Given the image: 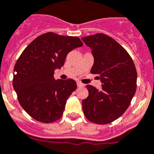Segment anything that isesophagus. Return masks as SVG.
Listing matches in <instances>:
<instances>
[{
  "instance_id": "1",
  "label": "esophagus",
  "mask_w": 154,
  "mask_h": 154,
  "mask_svg": "<svg viewBox=\"0 0 154 154\" xmlns=\"http://www.w3.org/2000/svg\"><path fill=\"white\" fill-rule=\"evenodd\" d=\"M77 86H78L79 88H82V87L84 86V84L81 83L80 82H77Z\"/></svg>"
}]
</instances>
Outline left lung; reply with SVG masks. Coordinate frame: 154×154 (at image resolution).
<instances>
[{
  "label": "left lung",
  "instance_id": "1",
  "mask_svg": "<svg viewBox=\"0 0 154 154\" xmlns=\"http://www.w3.org/2000/svg\"><path fill=\"white\" fill-rule=\"evenodd\" d=\"M91 48L94 64L91 73L98 74L101 88L87 85L88 96L82 102L84 115L93 123L106 125L123 115L137 88V70L128 52L104 33L82 38Z\"/></svg>",
  "mask_w": 154,
  "mask_h": 154
}]
</instances>
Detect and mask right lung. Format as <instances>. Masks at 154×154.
<instances>
[{
  "label": "right lung",
  "mask_w": 154,
  "mask_h": 154,
  "mask_svg": "<svg viewBox=\"0 0 154 154\" xmlns=\"http://www.w3.org/2000/svg\"><path fill=\"white\" fill-rule=\"evenodd\" d=\"M83 45L79 38L49 32L29 43L14 69L13 86L24 111L33 119L52 123L62 117L66 103L76 89L75 80L54 79L67 54Z\"/></svg>",
  "instance_id": "1"
}]
</instances>
